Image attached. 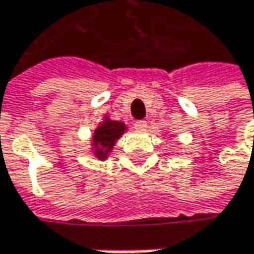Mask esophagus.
<instances>
[{
    "mask_svg": "<svg viewBox=\"0 0 254 254\" xmlns=\"http://www.w3.org/2000/svg\"><path fill=\"white\" fill-rule=\"evenodd\" d=\"M133 129H135L136 132L145 130V129H147V122H145V121H136V122L133 124Z\"/></svg>",
    "mask_w": 254,
    "mask_h": 254,
    "instance_id": "1",
    "label": "esophagus"
}]
</instances>
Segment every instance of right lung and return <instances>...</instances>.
<instances>
[{"instance_id":"right-lung-1","label":"right lung","mask_w":254,"mask_h":254,"mask_svg":"<svg viewBox=\"0 0 254 254\" xmlns=\"http://www.w3.org/2000/svg\"><path fill=\"white\" fill-rule=\"evenodd\" d=\"M127 125L119 121H112L109 116H104L103 122L97 127L92 135V153L98 160H106L112 153L116 141L125 133Z\"/></svg>"}]
</instances>
